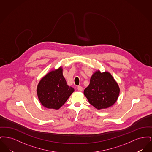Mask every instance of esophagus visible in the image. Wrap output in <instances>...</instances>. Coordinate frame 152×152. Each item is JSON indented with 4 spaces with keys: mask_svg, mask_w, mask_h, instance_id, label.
I'll return each instance as SVG.
<instances>
[{
    "mask_svg": "<svg viewBox=\"0 0 152 152\" xmlns=\"http://www.w3.org/2000/svg\"><path fill=\"white\" fill-rule=\"evenodd\" d=\"M83 88L82 87H81V86H79V87H77V90L80 91V92H81L82 91H83Z\"/></svg>",
    "mask_w": 152,
    "mask_h": 152,
    "instance_id": "1",
    "label": "esophagus"
}]
</instances>
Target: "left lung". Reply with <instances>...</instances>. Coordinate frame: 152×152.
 <instances>
[{"label": "left lung", "mask_w": 152, "mask_h": 152, "mask_svg": "<svg viewBox=\"0 0 152 152\" xmlns=\"http://www.w3.org/2000/svg\"><path fill=\"white\" fill-rule=\"evenodd\" d=\"M120 91L118 83L110 73L97 70L92 75L84 94L92 105L100 110L113 106L118 98Z\"/></svg>", "instance_id": "1"}]
</instances>
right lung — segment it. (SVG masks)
Masks as SVG:
<instances>
[{
	"label": "right lung",
	"instance_id": "add662e5",
	"mask_svg": "<svg viewBox=\"0 0 152 152\" xmlns=\"http://www.w3.org/2000/svg\"><path fill=\"white\" fill-rule=\"evenodd\" d=\"M62 66L50 71L39 81L36 92L44 107L58 110L60 108L75 91L69 87L63 75Z\"/></svg>",
	"mask_w": 152,
	"mask_h": 152
}]
</instances>
